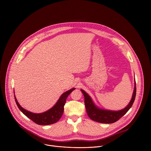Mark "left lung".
<instances>
[{
	"instance_id": "1",
	"label": "left lung",
	"mask_w": 151,
	"mask_h": 151,
	"mask_svg": "<svg viewBox=\"0 0 151 151\" xmlns=\"http://www.w3.org/2000/svg\"><path fill=\"white\" fill-rule=\"evenodd\" d=\"M84 96V103L86 108V111L89 118L95 121L101 123H113L118 121L122 117H123L131 108L136 95V83L135 80V86L133 95L129 104L122 110L119 111H111L107 110H103L97 108L93 103L91 97L86 92L81 89Z\"/></svg>"
}]
</instances>
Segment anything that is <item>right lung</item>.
<instances>
[{
    "mask_svg": "<svg viewBox=\"0 0 151 151\" xmlns=\"http://www.w3.org/2000/svg\"><path fill=\"white\" fill-rule=\"evenodd\" d=\"M75 88H72L63 93L53 108L42 113H34L25 110L19 105L15 96L14 99L18 108L27 117L37 124L44 126L49 125L55 123L60 120L64 111V106L66 102V99L69 94Z\"/></svg>",
    "mask_w": 151,
    "mask_h": 151,
    "instance_id": "right-lung-1",
    "label": "right lung"
}]
</instances>
